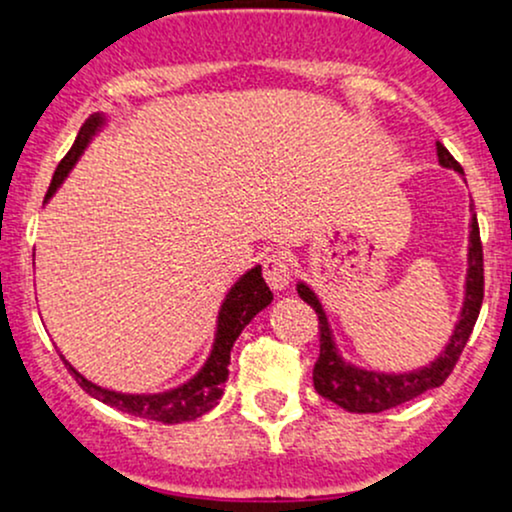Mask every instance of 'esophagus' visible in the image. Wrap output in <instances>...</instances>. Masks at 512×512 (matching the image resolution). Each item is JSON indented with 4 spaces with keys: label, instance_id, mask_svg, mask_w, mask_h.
Instances as JSON below:
<instances>
[{
    "label": "esophagus",
    "instance_id": "obj_1",
    "mask_svg": "<svg viewBox=\"0 0 512 512\" xmlns=\"http://www.w3.org/2000/svg\"><path fill=\"white\" fill-rule=\"evenodd\" d=\"M262 269H265V282L274 291H284L291 284V265L284 255H267Z\"/></svg>",
    "mask_w": 512,
    "mask_h": 512
}]
</instances>
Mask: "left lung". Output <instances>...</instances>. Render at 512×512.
<instances>
[{
    "label": "left lung",
    "mask_w": 512,
    "mask_h": 512,
    "mask_svg": "<svg viewBox=\"0 0 512 512\" xmlns=\"http://www.w3.org/2000/svg\"><path fill=\"white\" fill-rule=\"evenodd\" d=\"M437 157H440L442 167H449V170L462 174L459 162L449 155V150L442 143H437ZM466 265H469V269H466L464 306L462 313H459L457 325H454V333L449 335L447 347L428 367H420L403 374L374 372V369L355 367L352 362L342 359L338 345H335L333 328H330L328 316H325L323 306H320L316 291L303 282L296 284V291H299L301 299L318 313L320 355L316 367H313V386H316L320 396L338 403L340 408H345L350 413H381L401 406L406 401H413L420 393L445 384V379L452 374L459 355H462L471 330H474V323L481 311V301H484V250H481L476 213L471 216Z\"/></svg>",
    "instance_id": "left-lung-1"
}]
</instances>
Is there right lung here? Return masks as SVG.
<instances>
[{
    "label": "right lung",
    "instance_id": "1",
    "mask_svg": "<svg viewBox=\"0 0 512 512\" xmlns=\"http://www.w3.org/2000/svg\"><path fill=\"white\" fill-rule=\"evenodd\" d=\"M106 123L104 114H92L84 126L77 133L75 143H72L70 153H67L63 160H60L58 170L53 174V182H50L46 204L48 199L60 189V184L65 182V177L70 174L75 162L80 160L84 148L89 145L101 126ZM272 303V291L262 279V267L255 265L247 269L243 277L238 279L226 299L221 303V311H218L216 320V338H213L211 355L204 362V367L196 372L192 379L184 381L182 386L162 393H121V391H109L101 389V386L92 384L89 379L77 372L70 362L65 359L67 369L75 376L77 384L82 386L89 396H94L97 401L106 403V406L116 408V411L138 415V418L157 420V423L174 425V423H187V420L201 418L204 413H209L213 406L218 403V398L223 396V384L228 379V364H230V350H233V342L238 340V335L243 333V328L250 323L262 308H267Z\"/></svg>",
    "mask_w": 512,
    "mask_h": 512
}]
</instances>
